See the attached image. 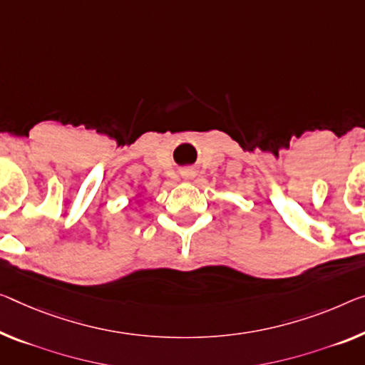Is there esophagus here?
<instances>
[{
  "mask_svg": "<svg viewBox=\"0 0 365 365\" xmlns=\"http://www.w3.org/2000/svg\"><path fill=\"white\" fill-rule=\"evenodd\" d=\"M181 178L184 179V181H192V179L195 178V171L190 170V168H186V170L181 171Z\"/></svg>",
  "mask_w": 365,
  "mask_h": 365,
  "instance_id": "obj_1",
  "label": "esophagus"
}]
</instances>
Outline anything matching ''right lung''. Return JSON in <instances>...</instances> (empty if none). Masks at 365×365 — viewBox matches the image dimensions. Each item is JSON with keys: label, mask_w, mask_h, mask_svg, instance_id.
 Wrapping results in <instances>:
<instances>
[{"label": "right lung", "mask_w": 365, "mask_h": 365, "mask_svg": "<svg viewBox=\"0 0 365 365\" xmlns=\"http://www.w3.org/2000/svg\"><path fill=\"white\" fill-rule=\"evenodd\" d=\"M138 195H140V194H138Z\"/></svg>", "instance_id": "obj_1"}]
</instances>
